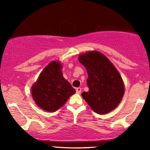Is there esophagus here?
Masks as SVG:
<instances>
[{"label": "esophagus", "instance_id": "1", "mask_svg": "<svg viewBox=\"0 0 150 150\" xmlns=\"http://www.w3.org/2000/svg\"><path fill=\"white\" fill-rule=\"evenodd\" d=\"M81 91H82V88L81 87H77L76 89V93H77V94H80Z\"/></svg>", "mask_w": 150, "mask_h": 150}]
</instances>
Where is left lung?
Returning a JSON list of instances; mask_svg holds the SVG:
<instances>
[{"label": "left lung", "mask_w": 150, "mask_h": 150, "mask_svg": "<svg viewBox=\"0 0 150 150\" xmlns=\"http://www.w3.org/2000/svg\"><path fill=\"white\" fill-rule=\"evenodd\" d=\"M79 62L86 68L88 92L82 97L94 112L105 114L120 104L124 94V84L120 73L104 54L96 51L81 54Z\"/></svg>", "instance_id": "1"}]
</instances>
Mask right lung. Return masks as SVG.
<instances>
[{
	"instance_id": "add662e5",
	"label": "right lung",
	"mask_w": 150,
	"mask_h": 150,
	"mask_svg": "<svg viewBox=\"0 0 150 150\" xmlns=\"http://www.w3.org/2000/svg\"><path fill=\"white\" fill-rule=\"evenodd\" d=\"M61 69L60 62H51L32 87V98L36 104L48 112L57 111L75 93L70 82L63 77Z\"/></svg>"
}]
</instances>
